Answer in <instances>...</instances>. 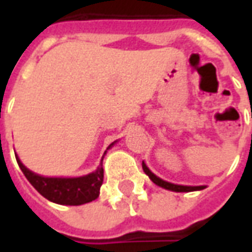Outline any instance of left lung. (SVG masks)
Here are the masks:
<instances>
[{
	"label": "left lung",
	"mask_w": 252,
	"mask_h": 252,
	"mask_svg": "<svg viewBox=\"0 0 252 252\" xmlns=\"http://www.w3.org/2000/svg\"><path fill=\"white\" fill-rule=\"evenodd\" d=\"M143 170L144 173L150 177V180L153 181L155 185L160 186V188H164V189L171 190V191H194V190H202L205 189V186H184V185H175V184H170L167 181H163L162 178H159L157 175L154 174L151 170L148 169L146 163L143 162Z\"/></svg>",
	"instance_id": "8db88e82"
}]
</instances>
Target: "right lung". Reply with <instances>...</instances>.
<instances>
[{"label":"right lung","instance_id":"add662e5","mask_svg":"<svg viewBox=\"0 0 252 252\" xmlns=\"http://www.w3.org/2000/svg\"><path fill=\"white\" fill-rule=\"evenodd\" d=\"M115 143H112L108 148L112 147ZM16 159H17V163H19L21 171L24 173L27 180L31 182V185L33 186L43 197H46L48 201L61 204V205H82L86 202H92L98 197L99 188L104 181V169H102L104 157L94 173L78 177V178L43 177V175L35 174L31 170L27 169L17 157Z\"/></svg>","mask_w":252,"mask_h":252}]
</instances>
